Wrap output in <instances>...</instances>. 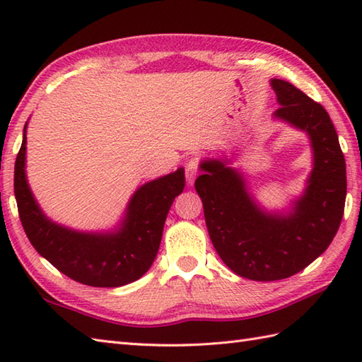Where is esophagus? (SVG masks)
Masks as SVG:
<instances>
[{"label":"esophagus","instance_id":"esophagus-1","mask_svg":"<svg viewBox=\"0 0 362 362\" xmlns=\"http://www.w3.org/2000/svg\"><path fill=\"white\" fill-rule=\"evenodd\" d=\"M199 173V165L196 160H189L187 166H185V177H187V182L188 185H193L194 180H196V175Z\"/></svg>","mask_w":362,"mask_h":362}]
</instances>
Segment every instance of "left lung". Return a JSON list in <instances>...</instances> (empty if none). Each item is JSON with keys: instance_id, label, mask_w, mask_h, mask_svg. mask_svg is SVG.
<instances>
[{"instance_id": "obj_1", "label": "left lung", "mask_w": 362, "mask_h": 362, "mask_svg": "<svg viewBox=\"0 0 362 362\" xmlns=\"http://www.w3.org/2000/svg\"><path fill=\"white\" fill-rule=\"evenodd\" d=\"M280 107L275 118L311 140L314 168L289 214H269L253 202L243 175L226 161L206 160L196 191L210 240L235 274L255 281L283 280L311 264L333 241L347 196L345 158L327 110L292 83L272 79Z\"/></svg>"}]
</instances>
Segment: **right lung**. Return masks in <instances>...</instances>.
Returning a JSON list of instances; mask_svg holds the SVG:
<instances>
[{
  "mask_svg": "<svg viewBox=\"0 0 362 362\" xmlns=\"http://www.w3.org/2000/svg\"><path fill=\"white\" fill-rule=\"evenodd\" d=\"M26 126L15 161L13 191L21 226L34 249L70 279L96 288L132 283L149 271L175 196L185 188L183 168L146 183L130 199L126 219L115 233H81L45 216L25 174Z\"/></svg>",
  "mask_w": 362,
  "mask_h": 362,
  "instance_id": "1",
  "label": "right lung"
}]
</instances>
